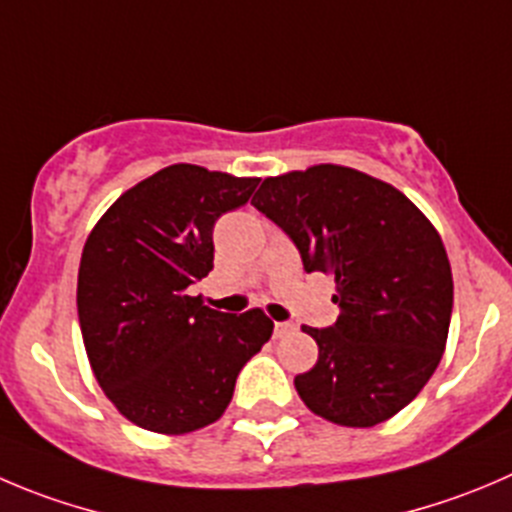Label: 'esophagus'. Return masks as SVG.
<instances>
[{
  "label": "esophagus",
  "instance_id": "esophagus-1",
  "mask_svg": "<svg viewBox=\"0 0 512 512\" xmlns=\"http://www.w3.org/2000/svg\"><path fill=\"white\" fill-rule=\"evenodd\" d=\"M296 332V326L291 324V321H276L274 324V337L276 339H284V337H289V334H294Z\"/></svg>",
  "mask_w": 512,
  "mask_h": 512
}]
</instances>
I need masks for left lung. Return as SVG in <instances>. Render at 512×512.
<instances>
[{
	"instance_id": "obj_1",
	"label": "left lung",
	"mask_w": 512,
	"mask_h": 512,
	"mask_svg": "<svg viewBox=\"0 0 512 512\" xmlns=\"http://www.w3.org/2000/svg\"><path fill=\"white\" fill-rule=\"evenodd\" d=\"M251 203L337 281L332 326L301 332L319 359L294 379L314 415L374 427L430 382L445 352L452 271L440 233L397 188L344 165L266 178Z\"/></svg>"
}]
</instances>
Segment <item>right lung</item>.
Here are the masks:
<instances>
[{"label": "right lung", "mask_w": 512, "mask_h": 512, "mask_svg": "<svg viewBox=\"0 0 512 512\" xmlns=\"http://www.w3.org/2000/svg\"><path fill=\"white\" fill-rule=\"evenodd\" d=\"M259 178L168 165L125 191L82 248L77 316L87 359L123 417L186 435L226 412L243 364L274 321L223 314L188 296L213 269V226L248 203Z\"/></svg>", "instance_id": "add662e5"}]
</instances>
